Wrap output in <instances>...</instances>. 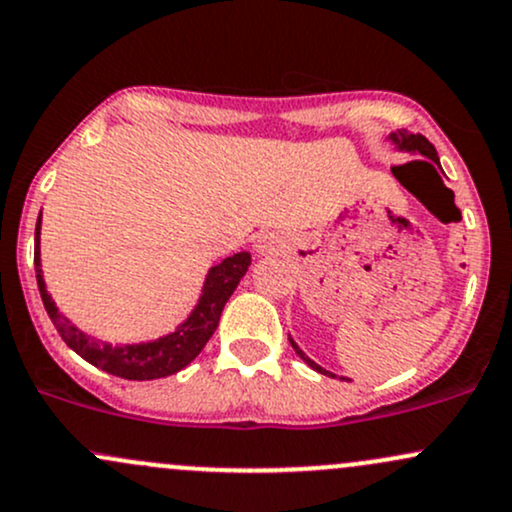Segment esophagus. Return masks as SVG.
<instances>
[{"mask_svg": "<svg viewBox=\"0 0 512 512\" xmlns=\"http://www.w3.org/2000/svg\"><path fill=\"white\" fill-rule=\"evenodd\" d=\"M275 246H278V244H275V237H271V234H263V237L256 241L258 254H273Z\"/></svg>", "mask_w": 512, "mask_h": 512, "instance_id": "34e87169", "label": "esophagus"}]
</instances>
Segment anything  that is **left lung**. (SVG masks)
Listing matches in <instances>:
<instances>
[{"instance_id":"left-lung-1","label":"left lung","mask_w":512,"mask_h":512,"mask_svg":"<svg viewBox=\"0 0 512 512\" xmlns=\"http://www.w3.org/2000/svg\"><path fill=\"white\" fill-rule=\"evenodd\" d=\"M392 140L396 142V145H399V149H406V152H418V154H423V157L426 159H418V162L421 164H428L430 169H435V166H440V159H438V152H435V147L430 145V142L426 140V137L421 135V132H418V135H413V132H406V130H399V132H392ZM290 343H292V348H295V353L300 355V358L304 360V363H307L309 367H312V370H317V372H321V375H329V377H336V375H331L329 370H324V367H319L317 363H314V360H309L307 355L302 353L300 348H297V343L292 341L290 338ZM341 380H346V377H341Z\"/></svg>"}]
</instances>
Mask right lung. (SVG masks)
Listing matches in <instances>:
<instances>
[{
	"instance_id": "add662e5",
	"label": "right lung",
	"mask_w": 512,
	"mask_h": 512,
	"mask_svg": "<svg viewBox=\"0 0 512 512\" xmlns=\"http://www.w3.org/2000/svg\"><path fill=\"white\" fill-rule=\"evenodd\" d=\"M33 263H36V280L40 290V300L45 304L50 321L55 324L57 333L62 341L70 346L74 353L82 355L86 363H91L99 370L108 372V375L123 377V380H159V377H169L186 367L210 336L215 333L217 324H220V314L232 292L237 290L239 280L251 266L249 251H239V254L225 258L222 263L210 268L208 278H205L203 295H200L198 304L183 324L169 336L157 338L152 343H137V346H108V343L91 341L86 333L60 317L55 302L50 300L48 290L43 283V268H40V215L36 222V254H33Z\"/></svg>"
}]
</instances>
